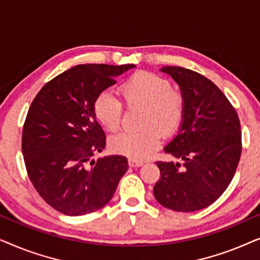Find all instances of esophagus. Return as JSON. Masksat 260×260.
Instances as JSON below:
<instances>
[{
  "label": "esophagus",
  "mask_w": 260,
  "mask_h": 260,
  "mask_svg": "<svg viewBox=\"0 0 260 260\" xmlns=\"http://www.w3.org/2000/svg\"><path fill=\"white\" fill-rule=\"evenodd\" d=\"M129 166L130 167H141V166H143V161H140V159H135V158H129Z\"/></svg>",
  "instance_id": "esophagus-1"
}]
</instances>
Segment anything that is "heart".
<instances>
[{"label": "heart", "mask_w": 260, "mask_h": 260, "mask_svg": "<svg viewBox=\"0 0 260 260\" xmlns=\"http://www.w3.org/2000/svg\"><path fill=\"white\" fill-rule=\"evenodd\" d=\"M119 93L126 104H143L141 130H124L110 138L113 151L130 158H145L161 144V134H170L182 120L183 94L170 87L157 74L140 71L120 85ZM122 102L112 92L103 91L93 103L95 119L110 131L118 129L122 118ZM160 130L158 131V129Z\"/></svg>", "instance_id": "1"}]
</instances>
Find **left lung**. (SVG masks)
Listing matches in <instances>:
<instances>
[{
    "label": "left lung",
    "mask_w": 260,
    "mask_h": 260,
    "mask_svg": "<svg viewBox=\"0 0 260 260\" xmlns=\"http://www.w3.org/2000/svg\"><path fill=\"white\" fill-rule=\"evenodd\" d=\"M159 71L173 78L184 98L179 133L165 147L184 163L156 162L161 177L154 187L155 199L172 211H200L218 200L233 179L241 154L239 118L206 77L179 66Z\"/></svg>",
    "instance_id": "8db88e82"
}]
</instances>
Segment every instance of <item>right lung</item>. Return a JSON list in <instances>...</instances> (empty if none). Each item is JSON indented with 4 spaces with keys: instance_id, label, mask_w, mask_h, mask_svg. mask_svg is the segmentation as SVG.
Returning a JSON list of instances; mask_svg holds the SVG:
<instances>
[{
    "instance_id": "1",
    "label": "right lung",
    "mask_w": 260,
    "mask_h": 260,
    "mask_svg": "<svg viewBox=\"0 0 260 260\" xmlns=\"http://www.w3.org/2000/svg\"><path fill=\"white\" fill-rule=\"evenodd\" d=\"M135 67L74 66L48 81L31 103L22 131L27 173L40 197L62 214L85 215L104 207L129 168L120 155L87 162L105 148L93 113L95 98Z\"/></svg>"
}]
</instances>
